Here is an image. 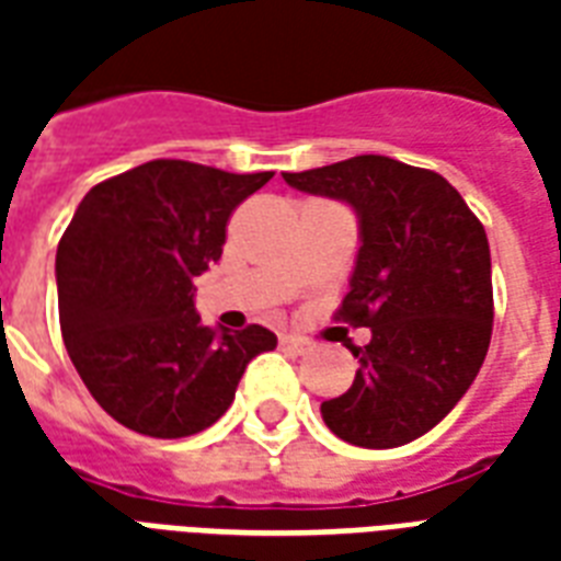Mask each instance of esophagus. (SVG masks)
<instances>
[{
  "label": "esophagus",
  "mask_w": 561,
  "mask_h": 561,
  "mask_svg": "<svg viewBox=\"0 0 561 561\" xmlns=\"http://www.w3.org/2000/svg\"><path fill=\"white\" fill-rule=\"evenodd\" d=\"M279 346H282V350L297 352V355H302V352H306L308 346H311V343H308L306 337H299V334H282Z\"/></svg>",
  "instance_id": "esophagus-1"
}]
</instances>
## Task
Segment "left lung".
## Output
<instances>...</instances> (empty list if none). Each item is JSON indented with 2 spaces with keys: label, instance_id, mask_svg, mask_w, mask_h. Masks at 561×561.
I'll return each instance as SVG.
<instances>
[{
  "label": "left lung",
  "instance_id": "8db88e82",
  "mask_svg": "<svg viewBox=\"0 0 561 561\" xmlns=\"http://www.w3.org/2000/svg\"><path fill=\"white\" fill-rule=\"evenodd\" d=\"M282 178L358 215L360 247L337 317L373 337L352 350L355 381L320 404L323 422L360 448L413 443L451 413L486 358V229L436 171L378 153Z\"/></svg>",
  "mask_w": 561,
  "mask_h": 561
}]
</instances>
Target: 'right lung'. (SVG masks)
<instances>
[{
    "instance_id": "right-lung-1",
    "label": "right lung",
    "mask_w": 561,
    "mask_h": 561,
    "mask_svg": "<svg viewBox=\"0 0 561 561\" xmlns=\"http://www.w3.org/2000/svg\"><path fill=\"white\" fill-rule=\"evenodd\" d=\"M273 178L153 160L87 192L57 244L60 332L92 399L118 425L180 439L215 425L264 325L209 329L194 279L218 262L238 203Z\"/></svg>"
}]
</instances>
